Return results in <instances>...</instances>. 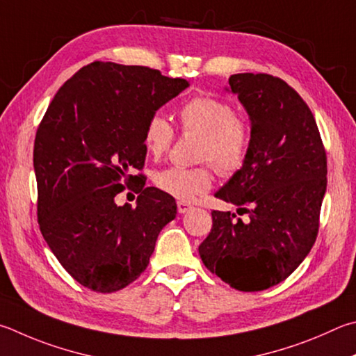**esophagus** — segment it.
<instances>
[{
	"mask_svg": "<svg viewBox=\"0 0 356 356\" xmlns=\"http://www.w3.org/2000/svg\"><path fill=\"white\" fill-rule=\"evenodd\" d=\"M191 209H193V207L190 204L182 202V200H179V202H177V211L179 213H186V211H190Z\"/></svg>",
	"mask_w": 356,
	"mask_h": 356,
	"instance_id": "esophagus-1",
	"label": "esophagus"
}]
</instances>
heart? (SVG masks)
<instances>
[{"instance_id": "obj_1", "label": "heart", "mask_w": 356, "mask_h": 356, "mask_svg": "<svg viewBox=\"0 0 356 356\" xmlns=\"http://www.w3.org/2000/svg\"><path fill=\"white\" fill-rule=\"evenodd\" d=\"M184 134L197 135V160L209 161L222 176H232L241 170L249 156L250 126L236 116L229 102L199 95L186 101L179 111ZM174 129L166 116L154 113L145 127V146L152 157L170 151ZM154 182L166 195L182 202L196 199L213 186L210 165L191 168H165L154 176Z\"/></svg>"}]
</instances>
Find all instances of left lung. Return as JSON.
I'll return each instance as SVG.
<instances>
[{"mask_svg": "<svg viewBox=\"0 0 356 356\" xmlns=\"http://www.w3.org/2000/svg\"><path fill=\"white\" fill-rule=\"evenodd\" d=\"M229 86L249 115L250 147L244 166L215 196L248 213L249 222L213 210L199 255L210 273L249 293L285 280L312 250L327 156L312 111L285 81L240 73Z\"/></svg>", "mask_w": 356, "mask_h": 356, "instance_id": "obj_1", "label": "left lung"}]
</instances>
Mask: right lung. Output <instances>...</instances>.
Here are the masks:
<instances>
[{
    "label": "right lung",
    "instance_id": "obj_1",
    "mask_svg": "<svg viewBox=\"0 0 356 356\" xmlns=\"http://www.w3.org/2000/svg\"><path fill=\"white\" fill-rule=\"evenodd\" d=\"M188 86L147 67L93 62L51 101L34 141L38 225L82 286L106 294L137 280L176 218L174 197L135 185L141 174L131 171L145 165L147 120ZM126 186L140 193L137 207L115 205Z\"/></svg>",
    "mask_w": 356,
    "mask_h": 356
}]
</instances>
